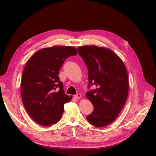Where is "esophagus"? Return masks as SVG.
Masks as SVG:
<instances>
[{"label":"esophagus","mask_w":156,"mask_h":156,"mask_svg":"<svg viewBox=\"0 0 156 156\" xmlns=\"http://www.w3.org/2000/svg\"><path fill=\"white\" fill-rule=\"evenodd\" d=\"M81 97V94H76V95H74V97L76 98V99H80Z\"/></svg>","instance_id":"esophagus-1"}]
</instances>
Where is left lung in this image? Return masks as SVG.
I'll return each mask as SVG.
<instances>
[{"mask_svg": "<svg viewBox=\"0 0 156 156\" xmlns=\"http://www.w3.org/2000/svg\"><path fill=\"white\" fill-rule=\"evenodd\" d=\"M78 52L88 68V87L96 86L86 93L94 105V111L87 119L96 127L105 126L116 119L126 101L129 83L125 65L118 55L105 47L82 46Z\"/></svg>", "mask_w": 156, "mask_h": 156, "instance_id": "left-lung-1", "label": "left lung"}]
</instances>
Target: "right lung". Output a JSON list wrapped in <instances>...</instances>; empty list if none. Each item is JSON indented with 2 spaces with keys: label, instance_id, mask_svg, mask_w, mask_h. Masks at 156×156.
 <instances>
[{
  "label": "right lung",
  "instance_id": "1",
  "mask_svg": "<svg viewBox=\"0 0 156 156\" xmlns=\"http://www.w3.org/2000/svg\"><path fill=\"white\" fill-rule=\"evenodd\" d=\"M76 54L74 47L53 46L40 49L27 62L21 98L30 116L39 125L55 124L61 118L64 104L71 100L72 96L65 94L58 74L65 60Z\"/></svg>",
  "mask_w": 156,
  "mask_h": 156
}]
</instances>
